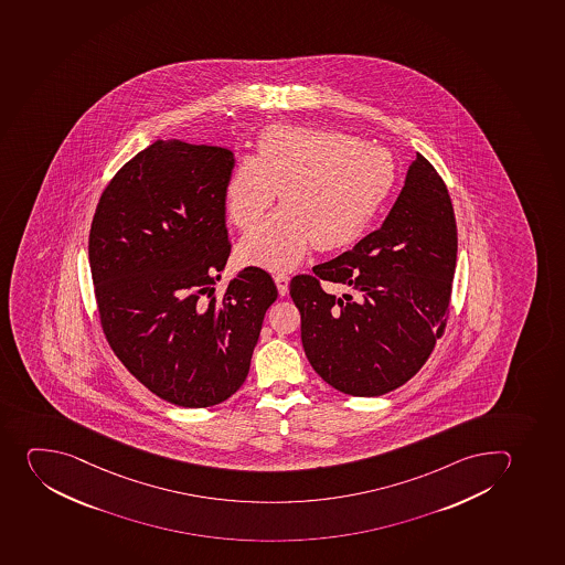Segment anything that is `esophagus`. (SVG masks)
I'll return each instance as SVG.
<instances>
[{
    "instance_id": "1",
    "label": "esophagus",
    "mask_w": 565,
    "mask_h": 565,
    "mask_svg": "<svg viewBox=\"0 0 565 565\" xmlns=\"http://www.w3.org/2000/svg\"><path fill=\"white\" fill-rule=\"evenodd\" d=\"M289 276L285 275V273H278V275L275 276V284L276 287H278V292H280V296L287 295L289 292Z\"/></svg>"
}]
</instances>
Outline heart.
I'll use <instances>...</instances> for the list:
<instances>
[{"label": "heart", "mask_w": 565, "mask_h": 565, "mask_svg": "<svg viewBox=\"0 0 565 565\" xmlns=\"http://www.w3.org/2000/svg\"><path fill=\"white\" fill-rule=\"evenodd\" d=\"M398 178L394 156L340 130L273 125L256 156H242L223 185L231 222L253 227L280 192L284 207L239 239L247 265L284 270L300 264L311 245L343 249L362 238Z\"/></svg>", "instance_id": "heart-1"}]
</instances>
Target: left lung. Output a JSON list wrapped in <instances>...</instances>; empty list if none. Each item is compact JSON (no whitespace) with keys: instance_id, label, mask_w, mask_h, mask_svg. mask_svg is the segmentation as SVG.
Listing matches in <instances>:
<instances>
[{"instance_id":"left-lung-1","label":"left lung","mask_w":565,"mask_h":565,"mask_svg":"<svg viewBox=\"0 0 565 565\" xmlns=\"http://www.w3.org/2000/svg\"><path fill=\"white\" fill-rule=\"evenodd\" d=\"M456 250L446 183L416 154L382 227L290 281L316 373L351 396H382L413 379L446 327ZM320 279L349 290L334 296Z\"/></svg>"}]
</instances>
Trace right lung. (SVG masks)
Here are the masks:
<instances>
[{
  "instance_id": "right-lung-1",
  "label": "right lung",
  "mask_w": 565,
  "mask_h": 565,
  "mask_svg": "<svg viewBox=\"0 0 565 565\" xmlns=\"http://www.w3.org/2000/svg\"><path fill=\"white\" fill-rule=\"evenodd\" d=\"M233 167L225 147L154 141L107 185L88 236L107 342L156 396L189 409L244 385L278 296L258 267L213 296L231 254L223 185Z\"/></svg>"
}]
</instances>
